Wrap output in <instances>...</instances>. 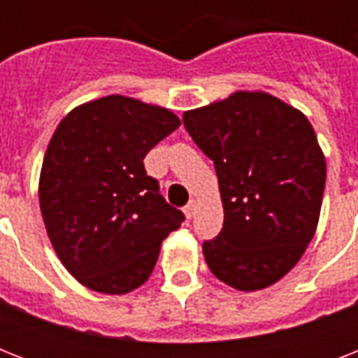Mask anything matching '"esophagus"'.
<instances>
[{
	"label": "esophagus",
	"instance_id": "34e87169",
	"mask_svg": "<svg viewBox=\"0 0 358 358\" xmlns=\"http://www.w3.org/2000/svg\"><path fill=\"white\" fill-rule=\"evenodd\" d=\"M184 213H185V217L187 219H193L195 217V213H196V202L195 201H191L187 206L184 208Z\"/></svg>",
	"mask_w": 358,
	"mask_h": 358
}]
</instances>
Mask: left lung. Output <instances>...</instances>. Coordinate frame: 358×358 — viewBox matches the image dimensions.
I'll return each instance as SVG.
<instances>
[{"instance_id":"left-lung-1","label":"left lung","mask_w":358,"mask_h":358,"mask_svg":"<svg viewBox=\"0 0 358 358\" xmlns=\"http://www.w3.org/2000/svg\"><path fill=\"white\" fill-rule=\"evenodd\" d=\"M184 126L215 165L223 230L204 241L210 271L239 292L271 286L301 260L322 212L327 165L299 109L264 91L184 113Z\"/></svg>"}]
</instances>
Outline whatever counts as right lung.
Masks as SVG:
<instances>
[{"instance_id": "add662e5", "label": "right lung", "mask_w": 358, "mask_h": 358, "mask_svg": "<svg viewBox=\"0 0 358 358\" xmlns=\"http://www.w3.org/2000/svg\"><path fill=\"white\" fill-rule=\"evenodd\" d=\"M178 126L171 109L109 94L74 108L53 131L38 180L42 219L59 260L89 289L139 288L180 229L184 213L143 163Z\"/></svg>"}]
</instances>
